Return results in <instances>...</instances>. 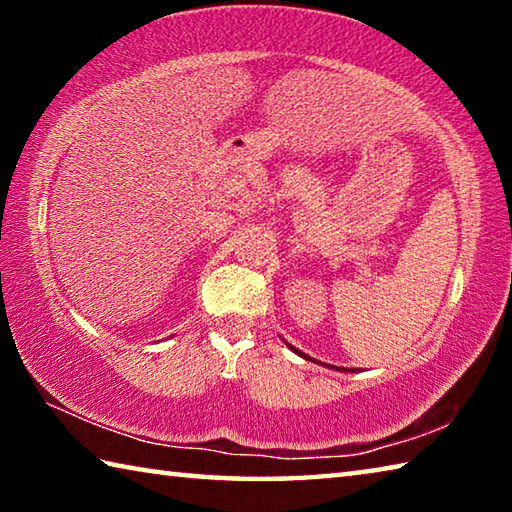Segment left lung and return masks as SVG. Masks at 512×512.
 Wrapping results in <instances>:
<instances>
[{
    "label": "left lung",
    "mask_w": 512,
    "mask_h": 512,
    "mask_svg": "<svg viewBox=\"0 0 512 512\" xmlns=\"http://www.w3.org/2000/svg\"><path fill=\"white\" fill-rule=\"evenodd\" d=\"M287 343V341H284ZM289 345V343H287ZM289 348L298 354V357H302V359H307V361H314V363H318V366H325V368H329V370H339V372H357V368H341V366H332V363H323V361H316L314 357H309V354H305V352H300L298 348H293V345H289Z\"/></svg>",
    "instance_id": "1"
}]
</instances>
